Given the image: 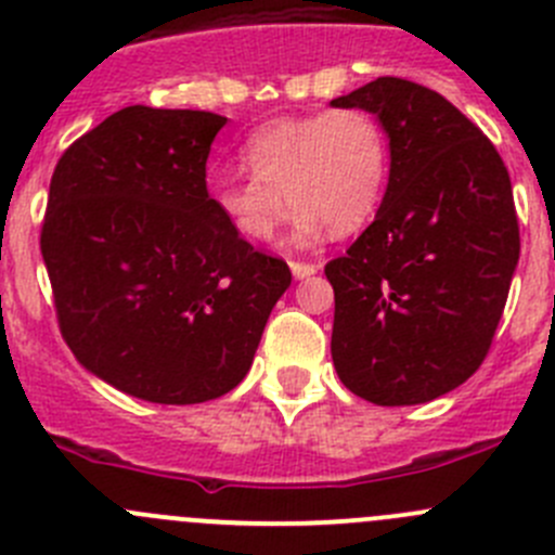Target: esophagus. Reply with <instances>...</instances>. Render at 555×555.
<instances>
[{"label":"esophagus","mask_w":555,"mask_h":555,"mask_svg":"<svg viewBox=\"0 0 555 555\" xmlns=\"http://www.w3.org/2000/svg\"><path fill=\"white\" fill-rule=\"evenodd\" d=\"M319 272V263H302V261H292V274L297 281H308L310 274Z\"/></svg>","instance_id":"1"}]
</instances>
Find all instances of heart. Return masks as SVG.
<instances>
[{
	"label": "heart",
	"mask_w": 555,
	"mask_h": 555,
	"mask_svg": "<svg viewBox=\"0 0 555 555\" xmlns=\"http://www.w3.org/2000/svg\"><path fill=\"white\" fill-rule=\"evenodd\" d=\"M253 177H234L212 190V204L240 240L267 242L286 220L313 240L330 225L351 234L376 215L389 177V146L367 111L335 108L283 116L261 125L242 146Z\"/></svg>",
	"instance_id": "1"
}]
</instances>
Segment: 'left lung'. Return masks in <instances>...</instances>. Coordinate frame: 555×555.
I'll return each instance as SVG.
<instances>
[{"instance_id": "left-lung-1", "label": "left lung", "mask_w": 555, "mask_h": 555, "mask_svg": "<svg viewBox=\"0 0 555 555\" xmlns=\"http://www.w3.org/2000/svg\"><path fill=\"white\" fill-rule=\"evenodd\" d=\"M373 114L389 141L376 220L326 263L332 362L353 395L416 405L461 387L488 353L520 258L499 152L447 98L376 78L332 100Z\"/></svg>"}]
</instances>
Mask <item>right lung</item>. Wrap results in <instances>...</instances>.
<instances>
[{
  "mask_svg": "<svg viewBox=\"0 0 555 555\" xmlns=\"http://www.w3.org/2000/svg\"><path fill=\"white\" fill-rule=\"evenodd\" d=\"M225 116L130 105L56 163L43 250L62 337L92 376L190 405L247 376L286 261L253 250L207 190Z\"/></svg>",
  "mask_w": 555,
  "mask_h": 555,
  "instance_id": "obj_1",
  "label": "right lung"
}]
</instances>
